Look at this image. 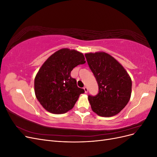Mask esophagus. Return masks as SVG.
<instances>
[{
	"label": "esophagus",
	"mask_w": 157,
	"mask_h": 157,
	"mask_svg": "<svg viewBox=\"0 0 157 157\" xmlns=\"http://www.w3.org/2000/svg\"><path fill=\"white\" fill-rule=\"evenodd\" d=\"M84 92H85V93H87V92H88V88H87L86 86L84 87Z\"/></svg>",
	"instance_id": "obj_1"
}]
</instances>
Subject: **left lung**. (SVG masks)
Instances as JSON below:
<instances>
[{
  "label": "left lung",
  "mask_w": 157,
  "mask_h": 157,
  "mask_svg": "<svg viewBox=\"0 0 157 157\" xmlns=\"http://www.w3.org/2000/svg\"><path fill=\"white\" fill-rule=\"evenodd\" d=\"M85 57L99 88L96 96H88L92 111L104 117L116 115L130 99V77L117 60L105 52L88 53Z\"/></svg>",
  "instance_id": "left-lung-1"
}]
</instances>
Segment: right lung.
Returning <instances> with one entry per match:
<instances>
[{"mask_svg":"<svg viewBox=\"0 0 157 157\" xmlns=\"http://www.w3.org/2000/svg\"><path fill=\"white\" fill-rule=\"evenodd\" d=\"M84 55L75 50L62 48L56 52L41 66L35 78L36 99L46 111L63 114L72 109L84 92L71 77L75 67L86 63Z\"/></svg>","mask_w":157,"mask_h":157,"instance_id":"add662e5","label":"right lung"}]
</instances>
